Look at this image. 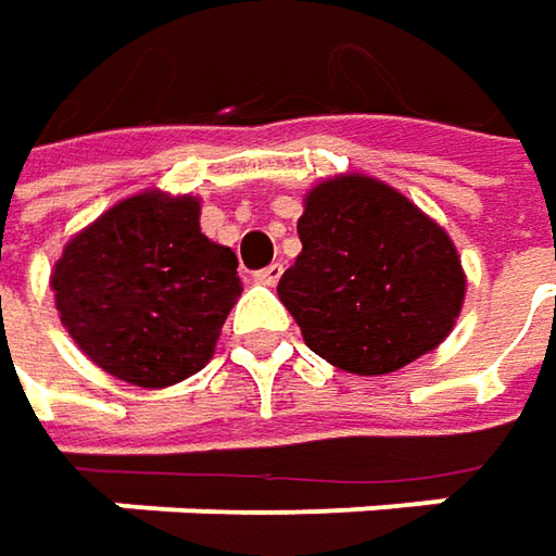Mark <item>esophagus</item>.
<instances>
[{
  "mask_svg": "<svg viewBox=\"0 0 556 556\" xmlns=\"http://www.w3.org/2000/svg\"><path fill=\"white\" fill-rule=\"evenodd\" d=\"M279 277H282V264H270V267H264V270L254 274V279H257L261 286H277Z\"/></svg>",
  "mask_w": 556,
  "mask_h": 556,
  "instance_id": "34e87169",
  "label": "esophagus"
}]
</instances>
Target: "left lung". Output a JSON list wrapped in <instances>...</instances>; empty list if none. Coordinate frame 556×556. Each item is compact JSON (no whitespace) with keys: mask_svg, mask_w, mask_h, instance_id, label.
<instances>
[{"mask_svg":"<svg viewBox=\"0 0 556 556\" xmlns=\"http://www.w3.org/2000/svg\"><path fill=\"white\" fill-rule=\"evenodd\" d=\"M299 239L277 295L304 345L332 367L395 374L451 336L467 295L457 245L389 182L367 174L314 182Z\"/></svg>","mask_w":556,"mask_h":556,"instance_id":"obj_1","label":"left lung"}]
</instances>
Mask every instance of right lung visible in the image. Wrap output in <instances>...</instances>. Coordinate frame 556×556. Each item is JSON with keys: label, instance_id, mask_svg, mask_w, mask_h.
I'll list each match as a JSON object with an SVG mask.
<instances>
[{"label": "right lung", "instance_id": "obj_1", "mask_svg": "<svg viewBox=\"0 0 556 556\" xmlns=\"http://www.w3.org/2000/svg\"><path fill=\"white\" fill-rule=\"evenodd\" d=\"M195 195L146 189L71 236L49 286L64 329L114 379L167 389L214 357L242 295L239 261L211 242Z\"/></svg>", "mask_w": 556, "mask_h": 556}]
</instances>
